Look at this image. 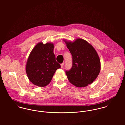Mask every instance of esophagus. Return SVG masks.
<instances>
[{
  "mask_svg": "<svg viewBox=\"0 0 125 125\" xmlns=\"http://www.w3.org/2000/svg\"><path fill=\"white\" fill-rule=\"evenodd\" d=\"M63 65H64V63H62L61 64V67L62 68H63Z\"/></svg>",
  "mask_w": 125,
  "mask_h": 125,
  "instance_id": "esophagus-1",
  "label": "esophagus"
}]
</instances>
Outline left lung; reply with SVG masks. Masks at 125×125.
<instances>
[{
    "instance_id": "1",
    "label": "left lung",
    "mask_w": 125,
    "mask_h": 125,
    "mask_svg": "<svg viewBox=\"0 0 125 125\" xmlns=\"http://www.w3.org/2000/svg\"><path fill=\"white\" fill-rule=\"evenodd\" d=\"M63 40L73 57L72 67L66 71L69 82L79 88L92 83L101 68L100 58L94 48L82 38H76L73 42Z\"/></svg>"
}]
</instances>
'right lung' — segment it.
<instances>
[{
	"label": "right lung",
	"mask_w": 125,
	"mask_h": 125,
	"mask_svg": "<svg viewBox=\"0 0 125 125\" xmlns=\"http://www.w3.org/2000/svg\"><path fill=\"white\" fill-rule=\"evenodd\" d=\"M54 44L38 43L29 55L25 70L29 80L34 85L44 87L51 82L57 69L61 67L55 59Z\"/></svg>",
	"instance_id": "obj_1"
}]
</instances>
